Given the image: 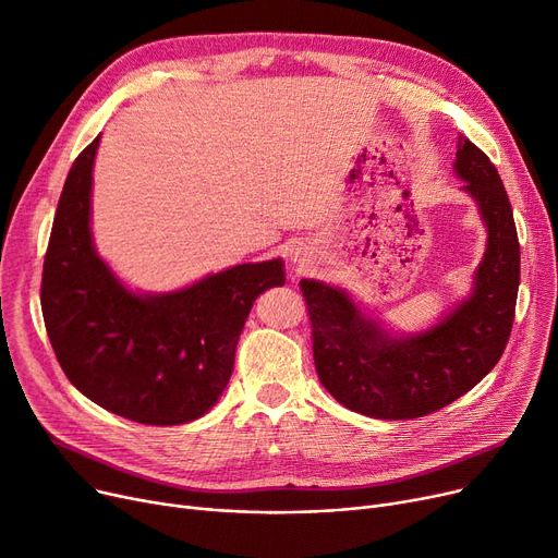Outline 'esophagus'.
<instances>
[{
  "instance_id": "obj_1",
  "label": "esophagus",
  "mask_w": 558,
  "mask_h": 558,
  "mask_svg": "<svg viewBox=\"0 0 558 558\" xmlns=\"http://www.w3.org/2000/svg\"><path fill=\"white\" fill-rule=\"evenodd\" d=\"M291 262H294V264H299V267H303V264H305V253H294V255H291Z\"/></svg>"
}]
</instances>
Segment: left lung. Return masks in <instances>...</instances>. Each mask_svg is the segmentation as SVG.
Wrapping results in <instances>:
<instances>
[{"instance_id":"1","label":"left lung","mask_w":558,"mask_h":558,"mask_svg":"<svg viewBox=\"0 0 558 558\" xmlns=\"http://www.w3.org/2000/svg\"><path fill=\"white\" fill-rule=\"evenodd\" d=\"M454 173L477 203L486 251L471 294L432 328L393 335L345 289L301 280L318 379L350 412L385 421L427 416L482 383L505 353L520 284L513 210L495 165L463 135Z\"/></svg>"}]
</instances>
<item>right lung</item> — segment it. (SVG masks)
I'll return each instance as SVG.
<instances>
[{"label": "right lung", "instance_id": "add662e5", "mask_svg": "<svg viewBox=\"0 0 558 558\" xmlns=\"http://www.w3.org/2000/svg\"><path fill=\"white\" fill-rule=\"evenodd\" d=\"M99 137L74 160L43 269V316L70 383L144 425L208 414L234 366L255 299L284 284V262H246L162 294L129 289L95 248L93 167Z\"/></svg>", "mask_w": 558, "mask_h": 558}]
</instances>
